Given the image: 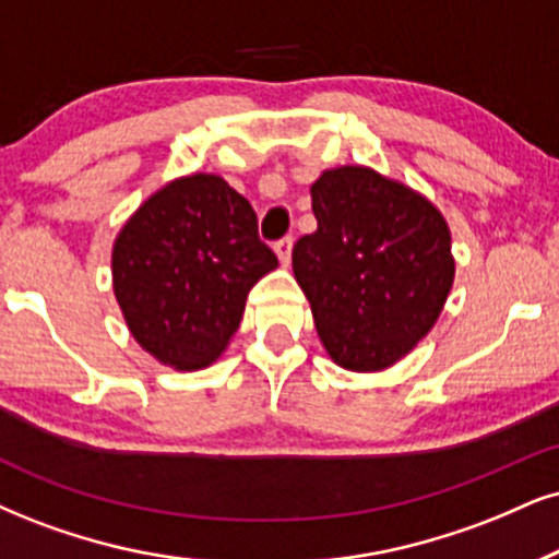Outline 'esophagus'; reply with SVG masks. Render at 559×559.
I'll return each instance as SVG.
<instances>
[{
  "label": "esophagus",
  "mask_w": 559,
  "mask_h": 559,
  "mask_svg": "<svg viewBox=\"0 0 559 559\" xmlns=\"http://www.w3.org/2000/svg\"><path fill=\"white\" fill-rule=\"evenodd\" d=\"M274 253H277L280 264L287 266L290 264V253H293V238H282L280 243H274Z\"/></svg>",
  "instance_id": "obj_1"
}]
</instances>
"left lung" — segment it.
I'll list each match as a JSON object with an SVG mask.
<instances>
[{
  "instance_id": "left-lung-1",
  "label": "left lung",
  "mask_w": 559,
  "mask_h": 559,
  "mask_svg": "<svg viewBox=\"0 0 559 559\" xmlns=\"http://www.w3.org/2000/svg\"><path fill=\"white\" fill-rule=\"evenodd\" d=\"M311 199L319 227L295 243L293 272L323 349L355 373L391 368L436 326L453 287L445 217L368 165L323 170Z\"/></svg>"
}]
</instances>
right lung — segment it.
<instances>
[{
  "label": "right lung",
  "instance_id": "obj_1",
  "mask_svg": "<svg viewBox=\"0 0 559 559\" xmlns=\"http://www.w3.org/2000/svg\"><path fill=\"white\" fill-rule=\"evenodd\" d=\"M277 257L257 212L223 176L174 178L123 223L111 251L114 295L129 334L174 370L210 368Z\"/></svg>",
  "mask_w": 559,
  "mask_h": 559
}]
</instances>
